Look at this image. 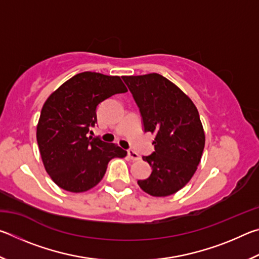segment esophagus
Masks as SVG:
<instances>
[{
	"mask_svg": "<svg viewBox=\"0 0 259 259\" xmlns=\"http://www.w3.org/2000/svg\"><path fill=\"white\" fill-rule=\"evenodd\" d=\"M128 156H129V159L134 160V161H136V160H139V155H138L137 153H136L135 151H133V150L128 151Z\"/></svg>",
	"mask_w": 259,
	"mask_h": 259,
	"instance_id": "esophagus-1",
	"label": "esophagus"
}]
</instances>
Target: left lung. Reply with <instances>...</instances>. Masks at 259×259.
Here are the masks:
<instances>
[{
  "mask_svg": "<svg viewBox=\"0 0 259 259\" xmlns=\"http://www.w3.org/2000/svg\"><path fill=\"white\" fill-rule=\"evenodd\" d=\"M139 108L145 133L155 135L154 152L143 156L152 168L138 181L152 196H168L191 181L204 148V131L192 100L160 74L122 76Z\"/></svg>",
  "mask_w": 259,
  "mask_h": 259,
  "instance_id": "obj_1",
  "label": "left lung"
}]
</instances>
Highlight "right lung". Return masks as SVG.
Segmentation results:
<instances>
[{"label": "right lung", "mask_w": 259, "mask_h": 259, "mask_svg": "<svg viewBox=\"0 0 259 259\" xmlns=\"http://www.w3.org/2000/svg\"><path fill=\"white\" fill-rule=\"evenodd\" d=\"M120 76L95 72L76 74L43 105L36 139L47 172L65 191L85 192L102 181L107 164L126 152L99 137H88L97 123V106L113 95L126 93Z\"/></svg>", "instance_id": "add662e5"}]
</instances>
